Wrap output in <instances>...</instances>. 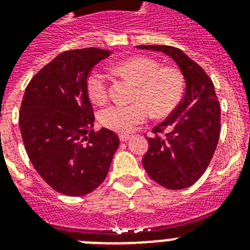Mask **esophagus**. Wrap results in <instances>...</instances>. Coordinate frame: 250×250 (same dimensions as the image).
Listing matches in <instances>:
<instances>
[{"label":"esophagus","instance_id":"obj_1","mask_svg":"<svg viewBox=\"0 0 250 250\" xmlns=\"http://www.w3.org/2000/svg\"><path fill=\"white\" fill-rule=\"evenodd\" d=\"M129 135L128 133H121V135H119V139H121V141H127V140H129Z\"/></svg>","mask_w":250,"mask_h":250}]
</instances>
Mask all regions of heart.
Listing matches in <instances>:
<instances>
[{
    "label": "heart",
    "mask_w": 250,
    "mask_h": 250,
    "mask_svg": "<svg viewBox=\"0 0 250 250\" xmlns=\"http://www.w3.org/2000/svg\"><path fill=\"white\" fill-rule=\"evenodd\" d=\"M114 72L125 76L136 84L132 104L107 106L100 113V123L117 132H128L137 125L144 123L150 115L162 118L171 114L182 101L184 94V78L174 67H161L152 57L136 56L121 61L114 66ZM107 76L93 71L86 79V92L94 104L102 105L107 100Z\"/></svg>",
    "instance_id": "b5f03b06"
}]
</instances>
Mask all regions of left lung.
Returning a JSON list of instances; mask_svg holds the SVG:
<instances>
[{
  "label": "left lung",
  "mask_w": 250,
  "mask_h": 250,
  "mask_svg": "<svg viewBox=\"0 0 250 250\" xmlns=\"http://www.w3.org/2000/svg\"><path fill=\"white\" fill-rule=\"evenodd\" d=\"M171 57L186 80V94L176 109L156 125L143 158L149 178L167 189H184L209 166L221 135V106L214 84L204 68L180 49L139 45Z\"/></svg>",
  "instance_id": "1"
}]
</instances>
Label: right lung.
<instances>
[{
  "mask_svg": "<svg viewBox=\"0 0 250 250\" xmlns=\"http://www.w3.org/2000/svg\"><path fill=\"white\" fill-rule=\"evenodd\" d=\"M110 50L85 48L61 53L25 88L19 127L33 167L53 189L84 196L104 180L119 146L117 133L94 132L86 92L90 70Z\"/></svg>",
  "mask_w": 250,
  "mask_h": 250,
  "instance_id": "add662e5",
  "label": "right lung"
}]
</instances>
